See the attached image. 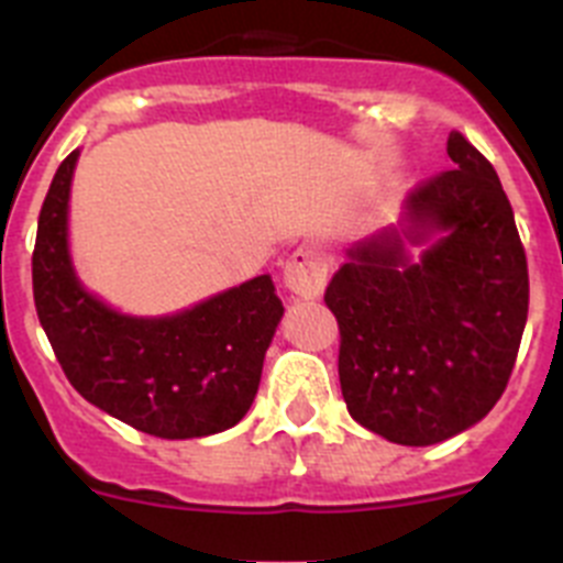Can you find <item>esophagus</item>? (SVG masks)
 I'll list each match as a JSON object with an SVG mask.
<instances>
[{
    "instance_id": "obj_1",
    "label": "esophagus",
    "mask_w": 563,
    "mask_h": 563,
    "mask_svg": "<svg viewBox=\"0 0 563 563\" xmlns=\"http://www.w3.org/2000/svg\"><path fill=\"white\" fill-rule=\"evenodd\" d=\"M327 271H330V265H327L324 253L316 245H301L285 262V287L298 301L316 298L324 290Z\"/></svg>"
}]
</instances>
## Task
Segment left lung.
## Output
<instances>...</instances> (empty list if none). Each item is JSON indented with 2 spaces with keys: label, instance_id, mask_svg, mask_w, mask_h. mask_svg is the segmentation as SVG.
<instances>
[{
  "label": "left lung",
  "instance_id": "8db88e82",
  "mask_svg": "<svg viewBox=\"0 0 563 563\" xmlns=\"http://www.w3.org/2000/svg\"><path fill=\"white\" fill-rule=\"evenodd\" d=\"M451 172L346 251L327 287L352 420L397 445L451 440L494 409L527 324V258L494 166L454 132Z\"/></svg>",
  "mask_w": 563,
  "mask_h": 563
}]
</instances>
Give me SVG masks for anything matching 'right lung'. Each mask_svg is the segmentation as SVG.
Here are the masks:
<instances>
[{
	"label": "right lung",
	"mask_w": 563,
	"mask_h": 563,
	"mask_svg": "<svg viewBox=\"0 0 563 563\" xmlns=\"http://www.w3.org/2000/svg\"><path fill=\"white\" fill-rule=\"evenodd\" d=\"M78 148L58 166L38 213L33 298L78 395L143 434H220L251 409L285 316L273 278L208 296L168 316H129L89 292L69 253V188Z\"/></svg>",
	"instance_id": "obj_1"
}]
</instances>
